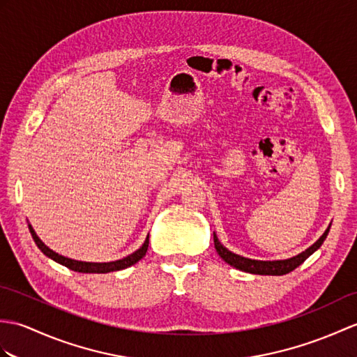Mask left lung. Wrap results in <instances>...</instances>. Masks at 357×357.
<instances>
[{
  "label": "left lung",
  "mask_w": 357,
  "mask_h": 357,
  "mask_svg": "<svg viewBox=\"0 0 357 357\" xmlns=\"http://www.w3.org/2000/svg\"><path fill=\"white\" fill-rule=\"evenodd\" d=\"M330 227L331 223L324 231V234H322L312 246H309L307 250L295 257H291V259H284V260H252V259H248V257L234 254L233 251H229L228 248H225L219 242L216 233H213L214 248H216V251L220 255L222 260H225L228 264H231V266L238 271L257 273V275H284V273L292 272L295 268L300 266L305 259H309L314 251L319 250V246L324 243V240L328 234Z\"/></svg>",
  "instance_id": "1"
}]
</instances>
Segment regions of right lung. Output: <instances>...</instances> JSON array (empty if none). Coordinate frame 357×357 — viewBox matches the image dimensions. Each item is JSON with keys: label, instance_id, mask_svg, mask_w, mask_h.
<instances>
[{"label": "right lung", "instance_id": "obj_1", "mask_svg": "<svg viewBox=\"0 0 357 357\" xmlns=\"http://www.w3.org/2000/svg\"><path fill=\"white\" fill-rule=\"evenodd\" d=\"M29 229H30V234H31L33 240H35L36 246L48 257V259L54 260L56 263H59V264H62V266L68 268V269H71V271L82 272V273H107V272L126 269V268L132 266V264H135L137 261H139L141 259H143V257H144L146 252H147V248H149V234H147V237H146V240H144V243L141 245L135 252L129 254L128 257H123V259H120V260L106 261V263L79 261V260L68 259V257H63V255H61V254L54 252L53 250H50V248L43 242V240H40V238L38 237V234L35 233V229H33V227L30 225V223H29Z\"/></svg>", "mask_w": 357, "mask_h": 357}]
</instances>
